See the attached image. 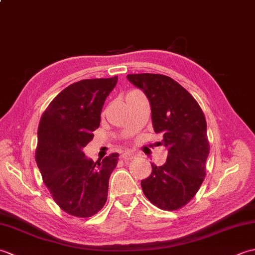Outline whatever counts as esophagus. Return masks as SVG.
I'll return each instance as SVG.
<instances>
[{
  "mask_svg": "<svg viewBox=\"0 0 255 255\" xmlns=\"http://www.w3.org/2000/svg\"><path fill=\"white\" fill-rule=\"evenodd\" d=\"M122 158L125 161H128V160H132L134 158V153L131 152V151H125V152L122 154Z\"/></svg>",
  "mask_w": 255,
  "mask_h": 255,
  "instance_id": "34e87169",
  "label": "esophagus"
}]
</instances>
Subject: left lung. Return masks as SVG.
<instances>
[{
    "label": "left lung",
    "instance_id": "obj_1",
    "mask_svg": "<svg viewBox=\"0 0 255 255\" xmlns=\"http://www.w3.org/2000/svg\"><path fill=\"white\" fill-rule=\"evenodd\" d=\"M129 82L141 89L151 105L155 133L167 149L166 162L152 165L141 181L144 196L163 210H177L191 202L206 176L209 154L207 124L196 100L176 81L163 74H128Z\"/></svg>",
    "mask_w": 255,
    "mask_h": 255
}]
</instances>
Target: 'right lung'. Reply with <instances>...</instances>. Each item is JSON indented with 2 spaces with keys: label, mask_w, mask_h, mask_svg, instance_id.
<instances>
[{
  "label": "right lung",
  "mask_w": 255,
  "mask_h": 255,
  "mask_svg": "<svg viewBox=\"0 0 255 255\" xmlns=\"http://www.w3.org/2000/svg\"><path fill=\"white\" fill-rule=\"evenodd\" d=\"M117 77L81 80L62 90L40 118L35 153L42 181L53 200L74 217H92L104 207L118 153L94 162L82 149L100 127L106 97Z\"/></svg>",
  "instance_id": "obj_1"
}]
</instances>
